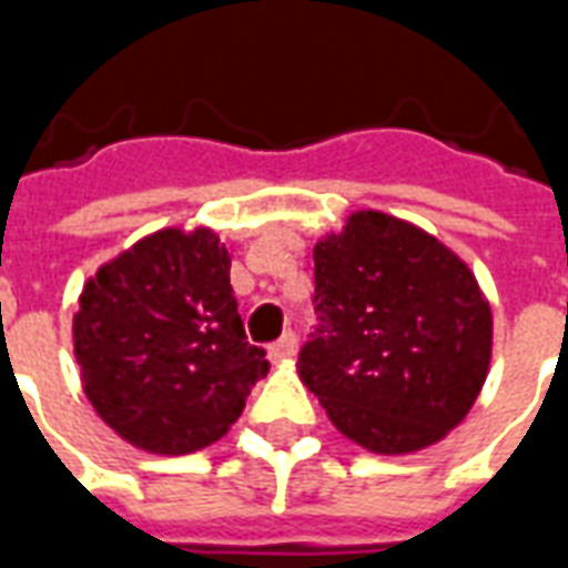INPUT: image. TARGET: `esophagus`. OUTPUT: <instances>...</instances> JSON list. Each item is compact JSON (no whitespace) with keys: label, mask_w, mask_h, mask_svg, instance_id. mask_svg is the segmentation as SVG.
Segmentation results:
<instances>
[{"label":"esophagus","mask_w":568,"mask_h":568,"mask_svg":"<svg viewBox=\"0 0 568 568\" xmlns=\"http://www.w3.org/2000/svg\"><path fill=\"white\" fill-rule=\"evenodd\" d=\"M297 353V337L292 332H285L276 344H271V349H267V356H271V362H288V358H295Z\"/></svg>","instance_id":"1"}]
</instances>
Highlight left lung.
Instances as JSON below:
<instances>
[{
	"instance_id": "8db88e82",
	"label": "left lung",
	"mask_w": 568,
	"mask_h": 568,
	"mask_svg": "<svg viewBox=\"0 0 568 568\" xmlns=\"http://www.w3.org/2000/svg\"><path fill=\"white\" fill-rule=\"evenodd\" d=\"M313 261L322 325L297 356V377L337 432L383 456L447 438L493 356V310L468 264L377 210L322 236Z\"/></svg>"
}]
</instances>
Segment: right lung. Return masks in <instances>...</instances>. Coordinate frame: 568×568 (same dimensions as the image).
<instances>
[{
    "label": "right lung",
    "instance_id": "1",
    "mask_svg": "<svg viewBox=\"0 0 568 568\" xmlns=\"http://www.w3.org/2000/svg\"><path fill=\"white\" fill-rule=\"evenodd\" d=\"M72 344L100 419L161 456L227 435L271 368L246 341L231 255L210 227H163L105 261L81 288Z\"/></svg>",
    "mask_w": 568,
    "mask_h": 568
}]
</instances>
